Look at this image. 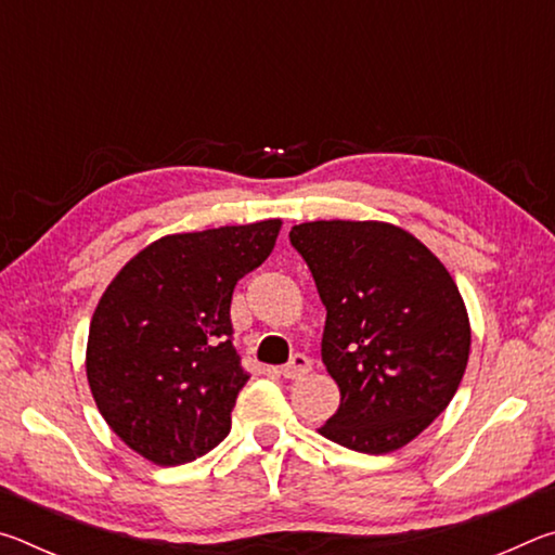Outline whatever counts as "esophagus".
<instances>
[{"label": "esophagus", "instance_id": "esophagus-1", "mask_svg": "<svg viewBox=\"0 0 555 555\" xmlns=\"http://www.w3.org/2000/svg\"><path fill=\"white\" fill-rule=\"evenodd\" d=\"M313 370V362H311V357H306V354H294L291 357V362L288 364H284V367L279 370V374L284 379H300V377H306L308 372Z\"/></svg>", "mask_w": 555, "mask_h": 555}]
</instances>
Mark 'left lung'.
Returning a JSON list of instances; mask_svg holds the SVG:
<instances>
[{
    "label": "left lung",
    "instance_id": "8db88e82",
    "mask_svg": "<svg viewBox=\"0 0 555 555\" xmlns=\"http://www.w3.org/2000/svg\"><path fill=\"white\" fill-rule=\"evenodd\" d=\"M288 240L327 311L321 354L340 387L321 436L367 455L411 443L467 367L469 321L453 276L389 222H304Z\"/></svg>",
    "mask_w": 555,
    "mask_h": 555
}]
</instances>
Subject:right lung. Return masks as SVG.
I'll list each match as a JSON object with an SVG mask.
<instances>
[{"instance_id": "right-lung-1", "label": "right lung", "mask_w": 555, "mask_h": 555, "mask_svg": "<svg viewBox=\"0 0 555 555\" xmlns=\"http://www.w3.org/2000/svg\"><path fill=\"white\" fill-rule=\"evenodd\" d=\"M281 220L168 234L112 279L90 323L88 382L107 426L156 465L230 434L249 374L232 345L237 281L274 249Z\"/></svg>"}]
</instances>
